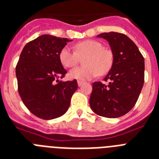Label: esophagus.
Listing matches in <instances>:
<instances>
[{
	"mask_svg": "<svg viewBox=\"0 0 159 159\" xmlns=\"http://www.w3.org/2000/svg\"><path fill=\"white\" fill-rule=\"evenodd\" d=\"M84 84V82H83V81H80V80H79L78 81V85H79V87H80V86H82L83 84Z\"/></svg>",
	"mask_w": 159,
	"mask_h": 159,
	"instance_id": "1",
	"label": "esophagus"
}]
</instances>
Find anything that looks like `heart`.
Instances as JSON below:
<instances>
[{"label": "heart", "mask_w": 159, "mask_h": 159, "mask_svg": "<svg viewBox=\"0 0 159 159\" xmlns=\"http://www.w3.org/2000/svg\"><path fill=\"white\" fill-rule=\"evenodd\" d=\"M85 57L83 63L84 66L72 69L69 77L79 80H89L98 74L101 75L108 73L114 64V55L110 49L103 48V45L97 40H84L75 45V51L70 47L61 48L59 59L62 66L70 68L75 66L80 61V57Z\"/></svg>", "instance_id": "1"}]
</instances>
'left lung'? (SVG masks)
<instances>
[{
	"label": "left lung",
	"instance_id": "1",
	"mask_svg": "<svg viewBox=\"0 0 159 159\" xmlns=\"http://www.w3.org/2000/svg\"><path fill=\"white\" fill-rule=\"evenodd\" d=\"M109 42L114 55V64L104 78L107 84H93L90 107L97 115L119 118L129 112L141 93L145 78V60L135 43L118 32L98 35Z\"/></svg>",
	"mask_w": 159,
	"mask_h": 159
}]
</instances>
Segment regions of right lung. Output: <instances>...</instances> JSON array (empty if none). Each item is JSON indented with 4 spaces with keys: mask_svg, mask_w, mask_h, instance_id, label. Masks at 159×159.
<instances>
[{
    "mask_svg": "<svg viewBox=\"0 0 159 159\" xmlns=\"http://www.w3.org/2000/svg\"><path fill=\"white\" fill-rule=\"evenodd\" d=\"M72 41L54 35H40L23 48L16 66L18 93L34 115L53 119L63 115L77 90L76 80H59L67 71L59 59V53Z\"/></svg>",
    "mask_w": 159,
    "mask_h": 159,
    "instance_id": "add662e5",
    "label": "right lung"
}]
</instances>
